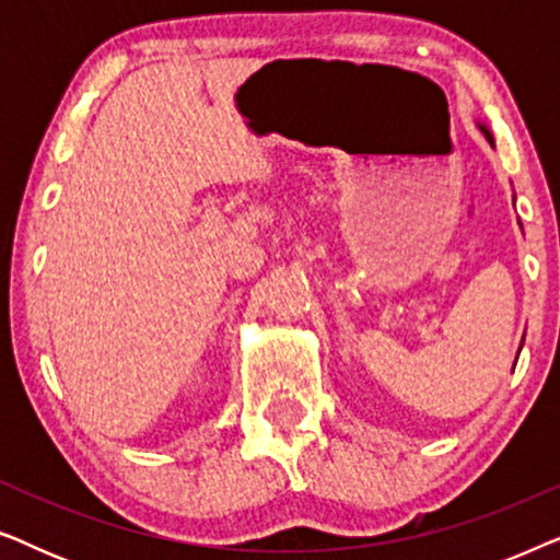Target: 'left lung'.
Masks as SVG:
<instances>
[{
    "instance_id": "8db88e82",
    "label": "left lung",
    "mask_w": 560,
    "mask_h": 560,
    "mask_svg": "<svg viewBox=\"0 0 560 560\" xmlns=\"http://www.w3.org/2000/svg\"><path fill=\"white\" fill-rule=\"evenodd\" d=\"M481 129H485V127H481ZM485 135H487V140H489V142H492V135H489V132H487V129H485Z\"/></svg>"
}]
</instances>
